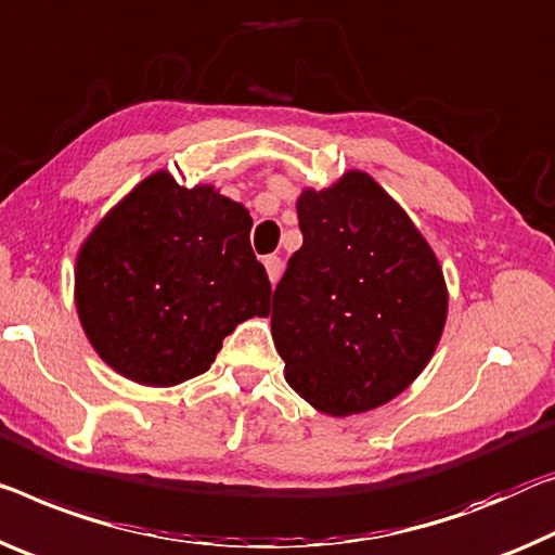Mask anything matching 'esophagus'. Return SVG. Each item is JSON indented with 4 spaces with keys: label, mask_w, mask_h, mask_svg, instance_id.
Segmentation results:
<instances>
[{
    "label": "esophagus",
    "mask_w": 555,
    "mask_h": 555,
    "mask_svg": "<svg viewBox=\"0 0 555 555\" xmlns=\"http://www.w3.org/2000/svg\"><path fill=\"white\" fill-rule=\"evenodd\" d=\"M266 270H268L270 283L275 285L278 280H280V275H283V260H280L278 255H268V258H266Z\"/></svg>",
    "instance_id": "1"
}]
</instances>
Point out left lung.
I'll use <instances>...</instances> for the list:
<instances>
[{"label": "left lung", "mask_w": 555, "mask_h": 555, "mask_svg": "<svg viewBox=\"0 0 555 555\" xmlns=\"http://www.w3.org/2000/svg\"><path fill=\"white\" fill-rule=\"evenodd\" d=\"M302 248L272 295L285 379L332 416L387 404L420 377L447 322L437 255L387 191L349 170L297 198Z\"/></svg>", "instance_id": "1"}]
</instances>
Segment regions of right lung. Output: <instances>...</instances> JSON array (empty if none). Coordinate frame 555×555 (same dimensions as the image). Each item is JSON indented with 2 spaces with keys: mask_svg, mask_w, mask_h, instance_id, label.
<instances>
[{
  "mask_svg": "<svg viewBox=\"0 0 555 555\" xmlns=\"http://www.w3.org/2000/svg\"><path fill=\"white\" fill-rule=\"evenodd\" d=\"M250 228L212 185L183 189L166 170L135 185L76 258V310L101 360L146 387L208 372L230 332L268 314Z\"/></svg>",
  "mask_w": 555,
  "mask_h": 555,
  "instance_id": "1",
  "label": "right lung"
}]
</instances>
